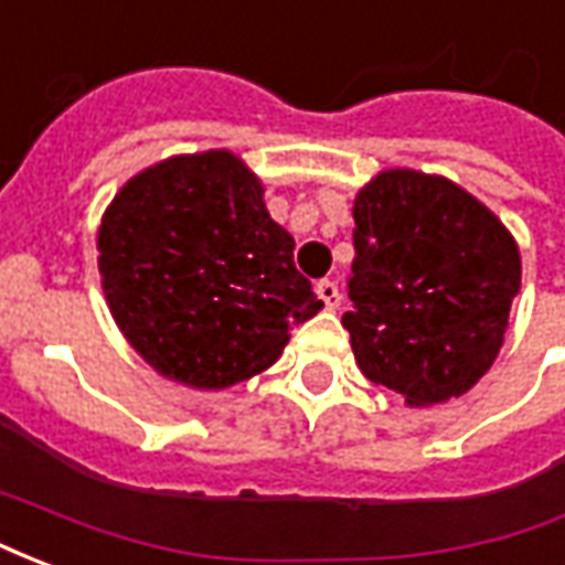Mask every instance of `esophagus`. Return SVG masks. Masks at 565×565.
Returning <instances> with one entry per match:
<instances>
[{
    "label": "esophagus",
    "mask_w": 565,
    "mask_h": 565,
    "mask_svg": "<svg viewBox=\"0 0 565 565\" xmlns=\"http://www.w3.org/2000/svg\"><path fill=\"white\" fill-rule=\"evenodd\" d=\"M315 290H318L320 302L330 308V311L332 308L342 306V290H339V284L335 281H318V287H315Z\"/></svg>",
    "instance_id": "esophagus-1"
}]
</instances>
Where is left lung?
Returning <instances> with one entry per match:
<instances>
[{
  "label": "left lung",
  "instance_id": "left-lung-1",
  "mask_svg": "<svg viewBox=\"0 0 565 565\" xmlns=\"http://www.w3.org/2000/svg\"><path fill=\"white\" fill-rule=\"evenodd\" d=\"M521 250L484 202L441 174L384 169L354 199L342 318L372 384L429 408L472 391L505 342Z\"/></svg>",
  "mask_w": 565,
  "mask_h": 565
}]
</instances>
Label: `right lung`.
Listing matches in <instances>:
<instances>
[{"label":"right lung","mask_w":565,"mask_h":565,"mask_svg":"<svg viewBox=\"0 0 565 565\" xmlns=\"http://www.w3.org/2000/svg\"><path fill=\"white\" fill-rule=\"evenodd\" d=\"M263 193L233 150H202L132 174L105 209V302L162 379L193 391L254 379L323 308Z\"/></svg>","instance_id":"obj_1"}]
</instances>
